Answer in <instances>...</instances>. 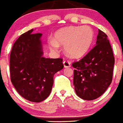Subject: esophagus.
<instances>
[{
    "instance_id": "obj_1",
    "label": "esophagus",
    "mask_w": 123,
    "mask_h": 123,
    "mask_svg": "<svg viewBox=\"0 0 123 123\" xmlns=\"http://www.w3.org/2000/svg\"><path fill=\"white\" fill-rule=\"evenodd\" d=\"M63 64H64L65 68H70V63L69 61H65L63 62Z\"/></svg>"
}]
</instances>
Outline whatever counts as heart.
<instances>
[{"instance_id": "b5f03b06", "label": "heart", "mask_w": 123, "mask_h": 123, "mask_svg": "<svg viewBox=\"0 0 123 123\" xmlns=\"http://www.w3.org/2000/svg\"><path fill=\"white\" fill-rule=\"evenodd\" d=\"M93 39L94 31L90 26H70L55 32L54 39L50 41V46L55 51L59 49V45L64 46L69 57L79 58L88 52Z\"/></svg>"}]
</instances>
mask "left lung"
I'll use <instances>...</instances> for the list:
<instances>
[{
	"label": "left lung",
	"mask_w": 123,
	"mask_h": 123,
	"mask_svg": "<svg viewBox=\"0 0 123 123\" xmlns=\"http://www.w3.org/2000/svg\"><path fill=\"white\" fill-rule=\"evenodd\" d=\"M115 58L108 36L98 29L96 45L80 61L72 64L75 68V91L81 98L93 100L101 96L111 83Z\"/></svg>",
	"instance_id": "obj_1"
}]
</instances>
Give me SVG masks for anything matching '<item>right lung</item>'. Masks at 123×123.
Wrapping results in <instances>:
<instances>
[{
	"label": "right lung",
	"instance_id": "right-lung-1",
	"mask_svg": "<svg viewBox=\"0 0 123 123\" xmlns=\"http://www.w3.org/2000/svg\"><path fill=\"white\" fill-rule=\"evenodd\" d=\"M31 29L22 34L12 49L11 81L17 92L32 102H41L51 93L54 75L64 68L61 58L43 56L41 33Z\"/></svg>",
	"mask_w": 123,
	"mask_h": 123
}]
</instances>
